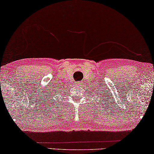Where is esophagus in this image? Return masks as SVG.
I'll list each match as a JSON object with an SVG mask.
<instances>
[{
	"instance_id": "obj_1",
	"label": "esophagus",
	"mask_w": 154,
	"mask_h": 154,
	"mask_svg": "<svg viewBox=\"0 0 154 154\" xmlns=\"http://www.w3.org/2000/svg\"><path fill=\"white\" fill-rule=\"evenodd\" d=\"M76 85L77 86L81 85V82H78V83H76Z\"/></svg>"
}]
</instances>
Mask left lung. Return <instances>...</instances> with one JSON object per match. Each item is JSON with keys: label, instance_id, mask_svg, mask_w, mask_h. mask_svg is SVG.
<instances>
[{"label": "left lung", "instance_id": "1", "mask_svg": "<svg viewBox=\"0 0 154 154\" xmlns=\"http://www.w3.org/2000/svg\"><path fill=\"white\" fill-rule=\"evenodd\" d=\"M97 96H98V95H97Z\"/></svg>", "mask_w": 154, "mask_h": 154}]
</instances>
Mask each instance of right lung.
Here are the masks:
<instances>
[{"instance_id": "obj_1", "label": "right lung", "mask_w": 154, "mask_h": 154, "mask_svg": "<svg viewBox=\"0 0 154 154\" xmlns=\"http://www.w3.org/2000/svg\"><path fill=\"white\" fill-rule=\"evenodd\" d=\"M51 98H52V97H51Z\"/></svg>"}]
</instances>
